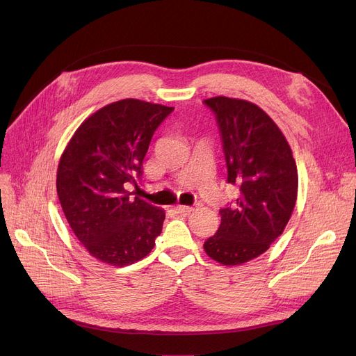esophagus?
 <instances>
[{
	"label": "esophagus",
	"instance_id": "1",
	"mask_svg": "<svg viewBox=\"0 0 356 356\" xmlns=\"http://www.w3.org/2000/svg\"><path fill=\"white\" fill-rule=\"evenodd\" d=\"M192 211H195L193 207H183V204H179V207H176V212H177V213L188 215V213H191Z\"/></svg>",
	"mask_w": 356,
	"mask_h": 356
}]
</instances>
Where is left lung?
Wrapping results in <instances>:
<instances>
[{"label":"left lung","instance_id":"8db88e82","mask_svg":"<svg viewBox=\"0 0 356 356\" xmlns=\"http://www.w3.org/2000/svg\"><path fill=\"white\" fill-rule=\"evenodd\" d=\"M203 102L216 118L228 183L239 188L234 203L219 211L220 227L203 248L218 263L238 266L283 234L297 199V167L283 133L259 106L227 97Z\"/></svg>","mask_w":356,"mask_h":356}]
</instances>
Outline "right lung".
<instances>
[{"label":"right lung","instance_id":"add662e5","mask_svg":"<svg viewBox=\"0 0 356 356\" xmlns=\"http://www.w3.org/2000/svg\"><path fill=\"white\" fill-rule=\"evenodd\" d=\"M173 106L122 99L90 115L62 154L56 188L69 225L88 252L124 267L149 254L161 234L163 209L131 195L159 125Z\"/></svg>","mask_w":356,"mask_h":356}]
</instances>
